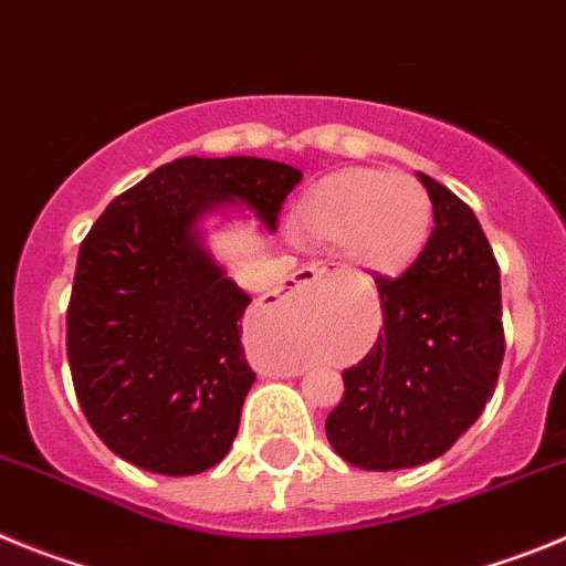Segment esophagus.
Instances as JSON below:
<instances>
[{"mask_svg":"<svg viewBox=\"0 0 566 566\" xmlns=\"http://www.w3.org/2000/svg\"><path fill=\"white\" fill-rule=\"evenodd\" d=\"M324 276H327V268H321V264H304V268H298V271L293 273V284L295 287H304V284H315Z\"/></svg>","mask_w":566,"mask_h":566,"instance_id":"34e87169","label":"esophagus"}]
</instances>
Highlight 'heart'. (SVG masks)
Returning <instances> with one entry per match:
<instances>
[{
  "label": "heart",
  "instance_id": "obj_1",
  "mask_svg": "<svg viewBox=\"0 0 566 566\" xmlns=\"http://www.w3.org/2000/svg\"><path fill=\"white\" fill-rule=\"evenodd\" d=\"M295 233L338 248L358 279H395L420 259L434 228L429 191L411 175L344 169L315 182L293 211Z\"/></svg>",
  "mask_w": 566,
  "mask_h": 566
}]
</instances>
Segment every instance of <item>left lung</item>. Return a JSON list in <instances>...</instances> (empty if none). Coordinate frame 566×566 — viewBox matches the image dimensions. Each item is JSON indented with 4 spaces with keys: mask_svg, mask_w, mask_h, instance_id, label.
Masks as SVG:
<instances>
[{
    "mask_svg": "<svg viewBox=\"0 0 566 566\" xmlns=\"http://www.w3.org/2000/svg\"><path fill=\"white\" fill-rule=\"evenodd\" d=\"M429 245L403 276L375 279L384 333L344 369L327 417L335 454L364 471L437 460L480 420L505 358L499 264L471 208L429 175Z\"/></svg>",
    "mask_w": 566,
    "mask_h": 566,
    "instance_id": "1",
    "label": "left lung"
}]
</instances>
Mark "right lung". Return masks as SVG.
Listing matches in <instances>:
<instances>
[{
	"mask_svg": "<svg viewBox=\"0 0 566 566\" xmlns=\"http://www.w3.org/2000/svg\"><path fill=\"white\" fill-rule=\"evenodd\" d=\"M302 180L262 157H180L106 206L81 242L67 358L84 417L112 454L191 476L231 451L256 371L251 295L206 248L202 220L242 206L276 231Z\"/></svg>",
	"mask_w": 566,
	"mask_h": 566,
	"instance_id": "right-lung-1",
	"label": "right lung"
}]
</instances>
